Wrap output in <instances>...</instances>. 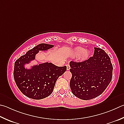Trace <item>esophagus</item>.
I'll list each match as a JSON object with an SVG mask.
<instances>
[{"label": "esophagus", "instance_id": "obj_1", "mask_svg": "<svg viewBox=\"0 0 124 124\" xmlns=\"http://www.w3.org/2000/svg\"><path fill=\"white\" fill-rule=\"evenodd\" d=\"M66 66H67V70H69L70 69V65H69V64H68L66 65Z\"/></svg>", "mask_w": 124, "mask_h": 124}]
</instances>
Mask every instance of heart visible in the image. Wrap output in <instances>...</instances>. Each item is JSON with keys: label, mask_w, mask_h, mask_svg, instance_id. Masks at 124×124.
Wrapping results in <instances>:
<instances>
[{"label": "heart", "mask_w": 124, "mask_h": 124, "mask_svg": "<svg viewBox=\"0 0 124 124\" xmlns=\"http://www.w3.org/2000/svg\"><path fill=\"white\" fill-rule=\"evenodd\" d=\"M73 54L75 56H78L80 60H85L88 58L90 52L88 50H84V49L81 47H78L74 50Z\"/></svg>", "instance_id": "b5f03b06"}]
</instances>
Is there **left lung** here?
<instances>
[{
	"instance_id": "8db88e82",
	"label": "left lung",
	"mask_w": 124,
	"mask_h": 124,
	"mask_svg": "<svg viewBox=\"0 0 124 124\" xmlns=\"http://www.w3.org/2000/svg\"><path fill=\"white\" fill-rule=\"evenodd\" d=\"M70 87L74 95L88 100L101 95L111 82L113 66L105 51L95 47L93 56L82 62L71 61Z\"/></svg>"
}]
</instances>
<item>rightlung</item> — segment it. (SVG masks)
<instances>
[{
	"label": "right lung",
	"mask_w": 124,
	"mask_h": 124,
	"mask_svg": "<svg viewBox=\"0 0 124 124\" xmlns=\"http://www.w3.org/2000/svg\"><path fill=\"white\" fill-rule=\"evenodd\" d=\"M54 46V45L39 44L16 61L13 77L18 88L27 97L36 100L48 97L53 93L58 78L66 71V66L57 67L50 62L25 68L26 64L35 60L39 51H47Z\"/></svg>",
	"instance_id": "right-lung-1"
}]
</instances>
